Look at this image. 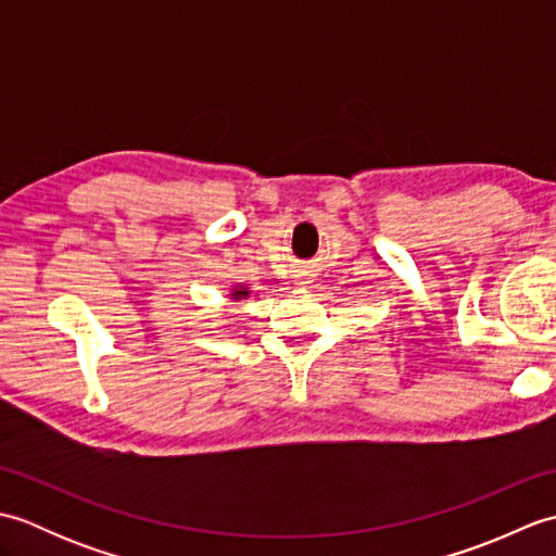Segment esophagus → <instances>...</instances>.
Returning <instances> with one entry per match:
<instances>
[{"label":"esophagus","mask_w":556,"mask_h":556,"mask_svg":"<svg viewBox=\"0 0 556 556\" xmlns=\"http://www.w3.org/2000/svg\"><path fill=\"white\" fill-rule=\"evenodd\" d=\"M293 281H296L299 287H305V285H311V275L308 271H299V275H293Z\"/></svg>","instance_id":"1"}]
</instances>
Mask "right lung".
I'll list each match as a JSON object with an SVG mask.
<instances>
[{
  "instance_id": "add662e5",
  "label": "right lung",
  "mask_w": 556,
  "mask_h": 556,
  "mask_svg": "<svg viewBox=\"0 0 556 556\" xmlns=\"http://www.w3.org/2000/svg\"><path fill=\"white\" fill-rule=\"evenodd\" d=\"M229 296H231L233 301H241V299H248V296H251V289H248L245 285H236V287L231 289V293H229Z\"/></svg>"
}]
</instances>
